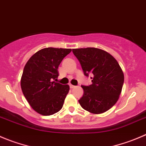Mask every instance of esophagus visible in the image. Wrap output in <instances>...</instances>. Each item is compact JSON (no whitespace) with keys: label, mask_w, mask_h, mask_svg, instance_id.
<instances>
[{"label":"esophagus","mask_w":146,"mask_h":146,"mask_svg":"<svg viewBox=\"0 0 146 146\" xmlns=\"http://www.w3.org/2000/svg\"><path fill=\"white\" fill-rule=\"evenodd\" d=\"M69 86H70V88H75V87H76V86H73V85H72V84H70V85H69Z\"/></svg>","instance_id":"esophagus-1"}]
</instances>
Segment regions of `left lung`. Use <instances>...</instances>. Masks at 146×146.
<instances>
[{"label":"left lung","instance_id":"8db88e82","mask_svg":"<svg viewBox=\"0 0 146 146\" xmlns=\"http://www.w3.org/2000/svg\"><path fill=\"white\" fill-rule=\"evenodd\" d=\"M86 77L92 84L81 86L83 96L78 100L81 107L94 114L107 111L119 98L124 75L117 60L107 52L96 48L73 49Z\"/></svg>","mask_w":146,"mask_h":146}]
</instances>
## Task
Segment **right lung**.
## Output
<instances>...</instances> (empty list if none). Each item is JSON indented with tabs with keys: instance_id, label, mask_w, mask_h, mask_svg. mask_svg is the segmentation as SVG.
Wrapping results in <instances>:
<instances>
[{
	"instance_id": "obj_1",
	"label": "right lung",
	"mask_w": 146,
	"mask_h": 146,
	"mask_svg": "<svg viewBox=\"0 0 146 146\" xmlns=\"http://www.w3.org/2000/svg\"><path fill=\"white\" fill-rule=\"evenodd\" d=\"M70 51L68 48L41 49L24 67L21 81L23 93L32 108L41 115H53L63 107L70 88L56 81L59 65Z\"/></svg>"
}]
</instances>
